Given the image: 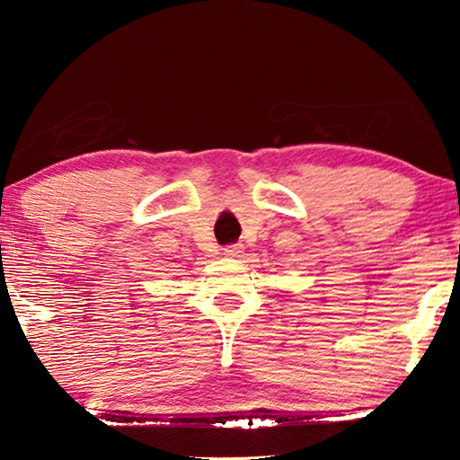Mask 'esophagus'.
<instances>
[{
    "instance_id": "esophagus-1",
    "label": "esophagus",
    "mask_w": 460,
    "mask_h": 460,
    "mask_svg": "<svg viewBox=\"0 0 460 460\" xmlns=\"http://www.w3.org/2000/svg\"><path fill=\"white\" fill-rule=\"evenodd\" d=\"M223 255H225V258H241V255H243V245L235 243V245L225 247L223 249Z\"/></svg>"
}]
</instances>
